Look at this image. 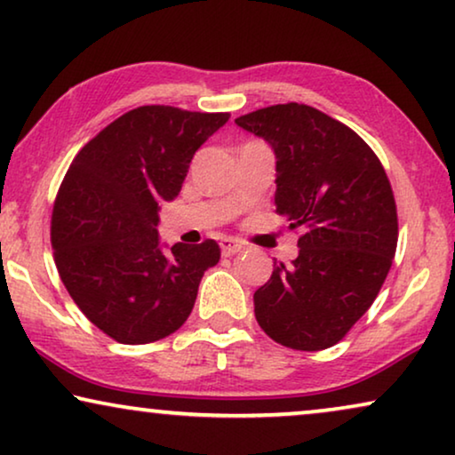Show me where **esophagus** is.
<instances>
[{
  "label": "esophagus",
  "mask_w": 455,
  "mask_h": 455,
  "mask_svg": "<svg viewBox=\"0 0 455 455\" xmlns=\"http://www.w3.org/2000/svg\"><path fill=\"white\" fill-rule=\"evenodd\" d=\"M220 250H222V256H235V253L243 250V243H239V241L228 237L220 241Z\"/></svg>",
  "instance_id": "esophagus-1"
}]
</instances>
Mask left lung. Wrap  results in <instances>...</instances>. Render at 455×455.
Here are the masks:
<instances>
[{"instance_id":"left-lung-1","label":"left lung","mask_w":455,"mask_h":455,"mask_svg":"<svg viewBox=\"0 0 455 455\" xmlns=\"http://www.w3.org/2000/svg\"><path fill=\"white\" fill-rule=\"evenodd\" d=\"M276 156V212L299 231V256L253 293L256 320L284 347L318 351L347 335L377 299L397 247V205L358 132L306 104L235 120Z\"/></svg>"}]
</instances>
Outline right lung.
I'll list each match as a JSON object with an SVG mask.
<instances>
[{"instance_id": "add662e5", "label": "right lung", "mask_w": 455, "mask_h": 455, "mask_svg": "<svg viewBox=\"0 0 455 455\" xmlns=\"http://www.w3.org/2000/svg\"><path fill=\"white\" fill-rule=\"evenodd\" d=\"M228 112L141 106L78 151L52 212L60 278L84 316L114 341L145 345L179 331L220 247L162 251L157 210L179 196L196 151Z\"/></svg>"}]
</instances>
